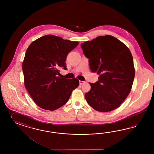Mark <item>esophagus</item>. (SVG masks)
<instances>
[{
  "label": "esophagus",
  "mask_w": 154,
  "mask_h": 154,
  "mask_svg": "<svg viewBox=\"0 0 154 154\" xmlns=\"http://www.w3.org/2000/svg\"><path fill=\"white\" fill-rule=\"evenodd\" d=\"M85 81H79V84H80V85H83V84H85Z\"/></svg>",
  "instance_id": "1"
}]
</instances>
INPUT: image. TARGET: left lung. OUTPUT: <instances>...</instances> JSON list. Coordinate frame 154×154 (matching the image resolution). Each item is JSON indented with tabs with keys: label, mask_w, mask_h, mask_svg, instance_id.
<instances>
[{
	"label": "left lung",
	"mask_w": 154,
	"mask_h": 154,
	"mask_svg": "<svg viewBox=\"0 0 154 154\" xmlns=\"http://www.w3.org/2000/svg\"><path fill=\"white\" fill-rule=\"evenodd\" d=\"M90 68L99 75L85 94L89 105L99 112L119 107L131 91L135 75L133 59L125 44L112 35L99 36L81 45Z\"/></svg>",
	"instance_id": "1"
}]
</instances>
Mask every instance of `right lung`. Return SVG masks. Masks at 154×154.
<instances>
[{
	"mask_svg": "<svg viewBox=\"0 0 154 154\" xmlns=\"http://www.w3.org/2000/svg\"><path fill=\"white\" fill-rule=\"evenodd\" d=\"M79 42L46 35L28 47L23 62L24 85L38 106L54 111L67 102L73 90L79 86L77 79L61 78L60 68L66 69L68 53Z\"/></svg>",
	"mask_w": 154,
	"mask_h": 154,
	"instance_id": "add662e5",
	"label": "right lung"
}]
</instances>
